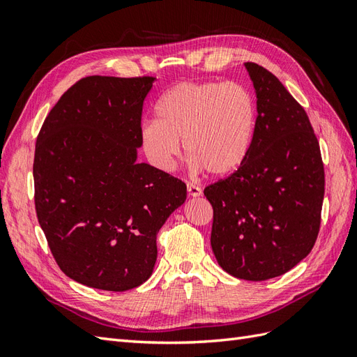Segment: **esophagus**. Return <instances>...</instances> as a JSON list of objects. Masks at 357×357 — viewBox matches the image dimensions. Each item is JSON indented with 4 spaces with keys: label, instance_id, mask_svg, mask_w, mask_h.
Masks as SVG:
<instances>
[{
    "label": "esophagus",
    "instance_id": "34e87169",
    "mask_svg": "<svg viewBox=\"0 0 357 357\" xmlns=\"http://www.w3.org/2000/svg\"><path fill=\"white\" fill-rule=\"evenodd\" d=\"M201 193H202V190H201L199 186L193 185V183H188V195L190 198H197V197L201 195Z\"/></svg>",
    "mask_w": 357,
    "mask_h": 357
}]
</instances>
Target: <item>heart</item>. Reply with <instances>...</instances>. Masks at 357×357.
Returning a JSON list of instances; mask_svg holds the SVG:
<instances>
[{"label":"heart","instance_id":"obj_1","mask_svg":"<svg viewBox=\"0 0 357 357\" xmlns=\"http://www.w3.org/2000/svg\"><path fill=\"white\" fill-rule=\"evenodd\" d=\"M156 121L139 129V143L150 164L172 171L180 158V142L193 167L214 177L241 167L256 126V105L238 83L181 82L160 96Z\"/></svg>","mask_w":357,"mask_h":357}]
</instances>
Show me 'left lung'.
<instances>
[{
    "label": "left lung",
    "instance_id": "1",
    "mask_svg": "<svg viewBox=\"0 0 357 357\" xmlns=\"http://www.w3.org/2000/svg\"><path fill=\"white\" fill-rule=\"evenodd\" d=\"M257 104L241 167L204 189L213 207L211 247L226 273L264 282L287 273L317 240L325 168L310 119L273 73L245 62Z\"/></svg>",
    "mask_w": 357,
    "mask_h": 357
}]
</instances>
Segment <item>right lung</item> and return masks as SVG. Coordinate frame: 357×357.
<instances>
[{"label": "right lung", "instance_id": "right-lung-1", "mask_svg": "<svg viewBox=\"0 0 357 357\" xmlns=\"http://www.w3.org/2000/svg\"><path fill=\"white\" fill-rule=\"evenodd\" d=\"M156 79L89 75L63 93L36 142L37 219L61 271L84 286L143 284L156 235L186 185L137 164L143 102Z\"/></svg>", "mask_w": 357, "mask_h": 357}]
</instances>
